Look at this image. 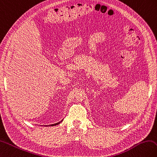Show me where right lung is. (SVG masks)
Segmentation results:
<instances>
[{"instance_id": "obj_1", "label": "right lung", "mask_w": 157, "mask_h": 157, "mask_svg": "<svg viewBox=\"0 0 157 157\" xmlns=\"http://www.w3.org/2000/svg\"><path fill=\"white\" fill-rule=\"evenodd\" d=\"M62 121H59V122H58V123H56V124H52V125H48H48H47L46 126H56V125H58V124H60V122H62Z\"/></svg>"}]
</instances>
